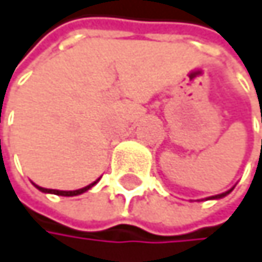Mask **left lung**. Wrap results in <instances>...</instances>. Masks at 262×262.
Instances as JSON below:
<instances>
[{
    "label": "left lung",
    "mask_w": 262,
    "mask_h": 262,
    "mask_svg": "<svg viewBox=\"0 0 262 262\" xmlns=\"http://www.w3.org/2000/svg\"><path fill=\"white\" fill-rule=\"evenodd\" d=\"M261 121H262V119H261ZM230 192H231V189H230V191H227V192H222V194H217V195H213L211 199H222V197H225V195H227V194H230Z\"/></svg>",
    "instance_id": "8db88e82"
}]
</instances>
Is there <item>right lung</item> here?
<instances>
[{"label":"right lung","instance_id":"right-lung-1","mask_svg":"<svg viewBox=\"0 0 262 262\" xmlns=\"http://www.w3.org/2000/svg\"><path fill=\"white\" fill-rule=\"evenodd\" d=\"M98 183V180L96 182H93L91 185H88V186H85V188H82V189H76V191H59V189H46V188H41V186H37L35 185V188L37 189H40L41 192H51V194H55V195H67V197H71V195H79V194H82V192H85V191H88L93 185H96Z\"/></svg>","mask_w":262,"mask_h":262}]
</instances>
